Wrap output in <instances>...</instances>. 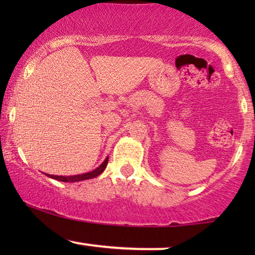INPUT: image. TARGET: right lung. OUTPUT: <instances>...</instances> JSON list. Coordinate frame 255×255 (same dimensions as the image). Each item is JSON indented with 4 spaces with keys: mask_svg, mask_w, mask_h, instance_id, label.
<instances>
[{
    "mask_svg": "<svg viewBox=\"0 0 255 255\" xmlns=\"http://www.w3.org/2000/svg\"><path fill=\"white\" fill-rule=\"evenodd\" d=\"M108 159L104 160L101 165L98 166L96 170H92L90 172H86V174H81V175H74V176H55V175H49L51 178L57 181H62V182H78V181H84V180H89V178H93V177H97L98 175H101L102 172L104 171V169L107 168L108 164Z\"/></svg>",
    "mask_w": 255,
    "mask_h": 255,
    "instance_id": "1",
    "label": "right lung"
}]
</instances>
